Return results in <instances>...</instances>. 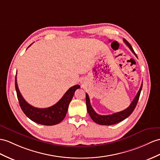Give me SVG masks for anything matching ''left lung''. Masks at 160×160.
<instances>
[{"mask_svg":"<svg viewBox=\"0 0 160 160\" xmlns=\"http://www.w3.org/2000/svg\"><path fill=\"white\" fill-rule=\"evenodd\" d=\"M123 42H125L126 45L130 49L132 53H133L134 55L137 57L133 48H132V47L131 46V45L129 43V42L125 39V38H123ZM142 84H141V86L140 88L139 91L138 92L137 94H136V96H135L134 99L133 100V101H132L130 106L128 107L126 109L123 110L122 111L115 112V113H113L112 115H100L96 113V112L94 111V110L93 109L92 107L91 106L90 101H89V98L88 96V94L86 93H85V98H86L87 111L88 112L89 116H90V118H92V119L93 121V122L96 123L100 124V125L110 126V125H113V124L118 123L120 122H122V121L128 118V117L132 114V112L134 111V108L138 101L140 94H141V92L142 89Z\"/></svg>","mask_w":160,"mask_h":160,"instance_id":"obj_1","label":"left lung"}]
</instances>
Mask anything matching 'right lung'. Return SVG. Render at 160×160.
I'll return each instance as SVG.
<instances>
[{
  "mask_svg": "<svg viewBox=\"0 0 160 160\" xmlns=\"http://www.w3.org/2000/svg\"><path fill=\"white\" fill-rule=\"evenodd\" d=\"M30 45L28 46V48ZM15 85L19 103L24 114L34 122L45 126L56 125L60 123L64 119L68 111V105L72 98L74 93L77 89L80 88L79 85H74L69 88L56 104L48 108H39L31 106L23 98L18 89L16 77Z\"/></svg>",
  "mask_w": 160,
  "mask_h": 160,
  "instance_id": "1",
  "label": "right lung"
}]
</instances>
